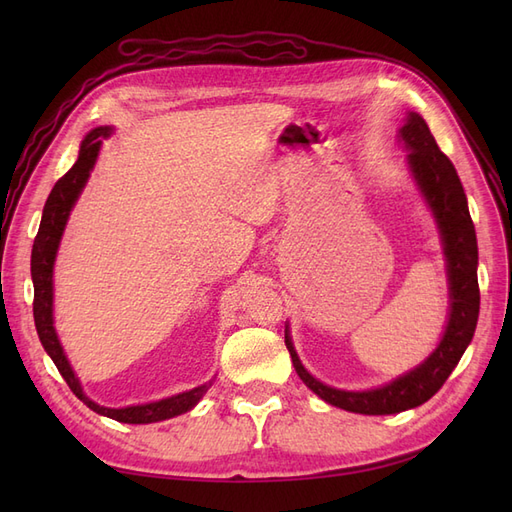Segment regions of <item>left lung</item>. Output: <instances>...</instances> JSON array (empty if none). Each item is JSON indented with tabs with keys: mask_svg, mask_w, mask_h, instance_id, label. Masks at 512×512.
<instances>
[{
	"mask_svg": "<svg viewBox=\"0 0 512 512\" xmlns=\"http://www.w3.org/2000/svg\"><path fill=\"white\" fill-rule=\"evenodd\" d=\"M408 153V164L418 190L425 196L433 218L438 222L446 273L448 294H451V314L438 348L408 374L371 391H342L316 380L299 361L297 350L286 327V348L299 378L320 399L356 414H397L425 404L436 395L474 337L480 290H478V245L476 232L468 211V198L457 177L453 162L440 151L436 138L429 132L425 119L410 113L404 128L399 130Z\"/></svg>",
	"mask_w": 512,
	"mask_h": 512,
	"instance_id": "obj_1",
	"label": "left lung"
}]
</instances>
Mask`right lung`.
<instances>
[{
	"label": "right lung",
	"instance_id": "1",
	"mask_svg": "<svg viewBox=\"0 0 512 512\" xmlns=\"http://www.w3.org/2000/svg\"><path fill=\"white\" fill-rule=\"evenodd\" d=\"M113 128L100 126L91 130L81 143L79 149V160L68 173L61 177L55 188L51 190L49 198H46V205L42 211V222L38 228V235L34 239V250H32V280H34V320H36V331L40 342L51 356L59 374L64 376L68 382L70 391L79 397L87 408L94 412L113 418L119 423H130V425H145V423H158L166 421V418L179 416L183 412L192 410L203 395L209 391V384L196 386L192 391H185L173 397H166L160 401H151V404L143 406H128V408H104L98 406L96 401H91L83 389L79 378L74 376V371L66 359L64 348L59 344V337L53 327V265L57 256V247L64 235V228L68 222V215L76 203V198L81 196L85 183L89 179V173L94 170V164L98 160V153L102 147V141L106 136H111Z\"/></svg>",
	"mask_w": 512,
	"mask_h": 512
}]
</instances>
